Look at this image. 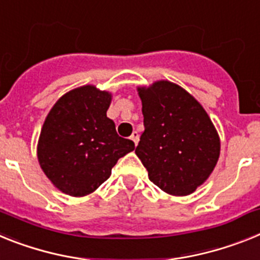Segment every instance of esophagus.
<instances>
[{"mask_svg":"<svg viewBox=\"0 0 260 260\" xmlns=\"http://www.w3.org/2000/svg\"><path fill=\"white\" fill-rule=\"evenodd\" d=\"M139 139H140L139 132H137V131H133L132 136H131V140H132L133 143H135V145H137V143H139Z\"/></svg>","mask_w":260,"mask_h":260,"instance_id":"34e87169","label":"esophagus"}]
</instances>
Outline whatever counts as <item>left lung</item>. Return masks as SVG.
<instances>
[{"label":"left lung","instance_id":"8db88e82","mask_svg":"<svg viewBox=\"0 0 260 260\" xmlns=\"http://www.w3.org/2000/svg\"><path fill=\"white\" fill-rule=\"evenodd\" d=\"M144 127L135 153L149 179L174 196L192 193L220 157V137L203 106L183 87L157 81L139 87Z\"/></svg>","mask_w":260,"mask_h":260}]
</instances>
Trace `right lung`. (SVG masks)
I'll return each mask as SVG.
<instances>
[{
	"label": "right lung",
	"mask_w": 260,
	"mask_h": 260,
	"mask_svg": "<svg viewBox=\"0 0 260 260\" xmlns=\"http://www.w3.org/2000/svg\"><path fill=\"white\" fill-rule=\"evenodd\" d=\"M111 94L92 85L64 94L47 115L38 159L53 186L71 196L94 192L135 143L116 133L107 117Z\"/></svg>",
	"instance_id": "right-lung-1"
}]
</instances>
